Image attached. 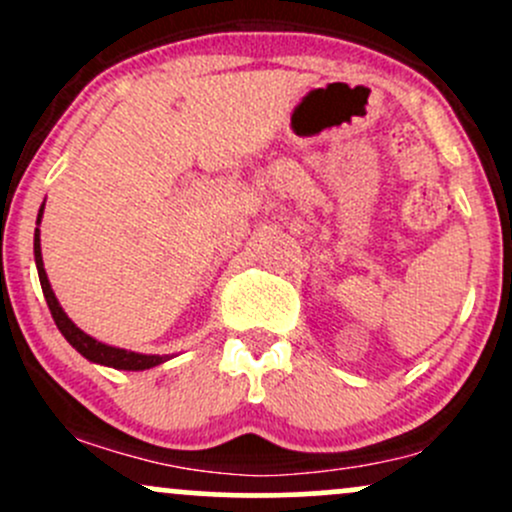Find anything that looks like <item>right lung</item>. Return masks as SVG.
<instances>
[{
  "mask_svg": "<svg viewBox=\"0 0 512 512\" xmlns=\"http://www.w3.org/2000/svg\"><path fill=\"white\" fill-rule=\"evenodd\" d=\"M41 213H43V206H41V211H39V223H41ZM34 257H36V270H39L43 297H46V304H48V309H51L53 321H56L58 331H61L63 336H66V341L71 343V346L80 355H83V358L93 360V363H100V365H110V368H117V370H147V368H154V365L164 363L166 355H144V353L125 351V348L105 346V343L95 341L93 336H88V333L80 331V328L75 326L71 319H68L66 311H63L61 304H58L56 294H53L51 284H48L46 270H43L39 228H36V233H34Z\"/></svg>",
  "mask_w": 512,
  "mask_h": 512,
  "instance_id": "1",
  "label": "right lung"
}]
</instances>
